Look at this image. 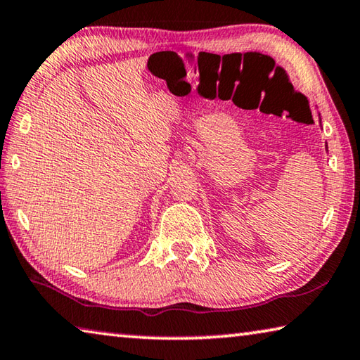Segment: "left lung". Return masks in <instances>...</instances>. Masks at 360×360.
<instances>
[{"instance_id": "1", "label": "left lung", "mask_w": 360, "mask_h": 360, "mask_svg": "<svg viewBox=\"0 0 360 360\" xmlns=\"http://www.w3.org/2000/svg\"><path fill=\"white\" fill-rule=\"evenodd\" d=\"M319 119H321V117H319Z\"/></svg>"}]
</instances>
